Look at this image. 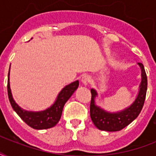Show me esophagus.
Instances as JSON below:
<instances>
[{"instance_id":"1","label":"esophagus","mask_w":156,"mask_h":156,"mask_svg":"<svg viewBox=\"0 0 156 156\" xmlns=\"http://www.w3.org/2000/svg\"><path fill=\"white\" fill-rule=\"evenodd\" d=\"M90 77L87 75H84L82 78V83H83V84L84 86H87L89 84V83H90Z\"/></svg>"}]
</instances>
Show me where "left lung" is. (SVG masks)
<instances>
[{"label":"left lung","mask_w":156,"mask_h":156,"mask_svg":"<svg viewBox=\"0 0 156 156\" xmlns=\"http://www.w3.org/2000/svg\"><path fill=\"white\" fill-rule=\"evenodd\" d=\"M142 72V81L139 86V91L134 102L128 108L116 112H109L98 107L95 103V99L97 96V92L94 89L90 90V114L93 123L99 129L109 132L119 131L129 126L135 120L143 109L147 90V78L145 69L142 63H138Z\"/></svg>","instance_id":"obj_1"}]
</instances>
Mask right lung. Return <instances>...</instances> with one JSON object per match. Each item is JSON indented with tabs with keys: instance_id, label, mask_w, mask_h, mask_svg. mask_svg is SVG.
<instances>
[{
	"instance_id": "add662e5",
	"label": "right lung",
	"mask_w": 156,
	"mask_h": 156,
	"mask_svg": "<svg viewBox=\"0 0 156 156\" xmlns=\"http://www.w3.org/2000/svg\"><path fill=\"white\" fill-rule=\"evenodd\" d=\"M78 85H79V82L75 81L66 86L61 90V92L59 93L56 101L52 106L44 111L40 112L27 111V110L21 108L20 107L16 104L12 96L10 86H9V71L8 73L7 90H8L9 100L11 106L18 116H20L21 119L31 128L35 129H46L52 128L58 123V121L61 119V114H62L64 105L71 97L73 92L78 89Z\"/></svg>"
}]
</instances>
